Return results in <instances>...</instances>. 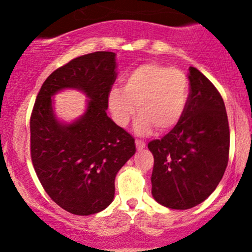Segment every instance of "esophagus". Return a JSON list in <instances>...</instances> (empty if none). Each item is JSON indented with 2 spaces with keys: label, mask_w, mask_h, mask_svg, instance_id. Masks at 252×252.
<instances>
[{
  "label": "esophagus",
  "mask_w": 252,
  "mask_h": 252,
  "mask_svg": "<svg viewBox=\"0 0 252 252\" xmlns=\"http://www.w3.org/2000/svg\"><path fill=\"white\" fill-rule=\"evenodd\" d=\"M135 146H137L138 150H143L144 148H145V143H144L143 140L135 139Z\"/></svg>",
  "instance_id": "34e87169"
}]
</instances>
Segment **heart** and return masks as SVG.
<instances>
[{
	"mask_svg": "<svg viewBox=\"0 0 252 252\" xmlns=\"http://www.w3.org/2000/svg\"><path fill=\"white\" fill-rule=\"evenodd\" d=\"M188 94V76L183 70L146 63L126 76L124 89L113 88L109 92L108 106L119 126L128 125L138 109V133H149L154 128L166 132L174 128L185 114Z\"/></svg>",
	"mask_w": 252,
	"mask_h": 252,
	"instance_id": "1",
	"label": "heart"
}]
</instances>
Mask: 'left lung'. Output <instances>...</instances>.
<instances>
[{
  "label": "left lung",
  "mask_w": 252,
  "mask_h": 252,
  "mask_svg": "<svg viewBox=\"0 0 252 252\" xmlns=\"http://www.w3.org/2000/svg\"><path fill=\"white\" fill-rule=\"evenodd\" d=\"M187 107L176 126L148 148L154 155L155 200L172 210L205 201L224 176L230 127L221 95L196 67H189Z\"/></svg>",
  "instance_id": "8db88e82"
}]
</instances>
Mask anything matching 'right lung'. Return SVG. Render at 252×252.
Segmentation results:
<instances>
[{"mask_svg": "<svg viewBox=\"0 0 252 252\" xmlns=\"http://www.w3.org/2000/svg\"><path fill=\"white\" fill-rule=\"evenodd\" d=\"M115 66V53L108 51L72 59L45 80L31 114L36 176L51 199L76 216L95 214L113 201L115 176L135 152L134 138L106 113ZM66 88L90 97L84 117L70 126L57 121L50 98Z\"/></svg>", "mask_w": 252, "mask_h": 252, "instance_id": "obj_1", "label": "right lung"}]
</instances>
